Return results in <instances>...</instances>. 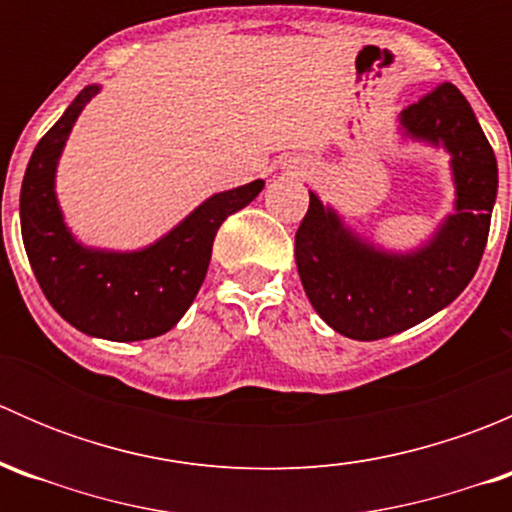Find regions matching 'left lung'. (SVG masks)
Returning a JSON list of instances; mask_svg holds the SVG:
<instances>
[{
    "mask_svg": "<svg viewBox=\"0 0 512 512\" xmlns=\"http://www.w3.org/2000/svg\"><path fill=\"white\" fill-rule=\"evenodd\" d=\"M406 138L446 148L456 208L426 245L389 252L361 240L314 193L294 235L299 280L314 312L349 339L374 342L441 312L476 275L498 193V163L466 96L441 84L404 108Z\"/></svg>",
    "mask_w": 512,
    "mask_h": 512,
    "instance_id": "obj_1",
    "label": "left lung"
}]
</instances>
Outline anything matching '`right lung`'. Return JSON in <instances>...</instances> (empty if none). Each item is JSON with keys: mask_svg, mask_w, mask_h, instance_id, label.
Wrapping results in <instances>:
<instances>
[{"mask_svg": "<svg viewBox=\"0 0 512 512\" xmlns=\"http://www.w3.org/2000/svg\"><path fill=\"white\" fill-rule=\"evenodd\" d=\"M101 86H86L36 143L22 180V237L41 292L79 332L108 342H141L180 322L208 272L227 215L260 195L262 180L215 193L153 245L133 252L84 247L64 223L54 178L76 118Z\"/></svg>", "mask_w": 512, "mask_h": 512, "instance_id": "right-lung-1", "label": "right lung"}]
</instances>
